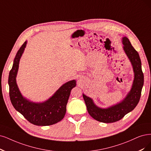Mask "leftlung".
Here are the masks:
<instances>
[{
    "label": "left lung",
    "mask_w": 151,
    "mask_h": 151,
    "mask_svg": "<svg viewBox=\"0 0 151 151\" xmlns=\"http://www.w3.org/2000/svg\"><path fill=\"white\" fill-rule=\"evenodd\" d=\"M124 50L130 60L134 72V80L131 91L121 103L107 109L98 108L93 100L85 94L83 99L86 106L88 113L98 121L110 123L118 121L136 108L140 99L142 88L144 85V74L141 68V61L139 53L132 46L127 37L122 38Z\"/></svg>",
    "instance_id": "obj_1"
}]
</instances>
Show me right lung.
I'll return each mask as SVG.
<instances>
[{"mask_svg":"<svg viewBox=\"0 0 151 151\" xmlns=\"http://www.w3.org/2000/svg\"><path fill=\"white\" fill-rule=\"evenodd\" d=\"M26 44L27 42H25L17 53L12 68L9 73L8 83L10 101L14 108L33 124L50 126L57 123L65 115L70 92L72 88L76 86V81L72 80L66 83L52 97L43 103H34L27 101L22 96L16 83L19 61Z\"/></svg>","mask_w":151,"mask_h":151,"instance_id":"obj_1","label":"right lung"}]
</instances>
